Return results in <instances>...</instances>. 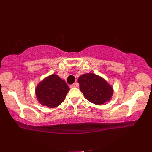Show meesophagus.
<instances>
[{"instance_id":"1","label":"esophagus","mask_w":152,"mask_h":152,"mask_svg":"<svg viewBox=\"0 0 152 152\" xmlns=\"http://www.w3.org/2000/svg\"><path fill=\"white\" fill-rule=\"evenodd\" d=\"M77 87V84L76 83H73V84L70 85V87L71 88H74V87Z\"/></svg>"}]
</instances>
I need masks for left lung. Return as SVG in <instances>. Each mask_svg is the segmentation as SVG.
<instances>
[{"mask_svg":"<svg viewBox=\"0 0 152 152\" xmlns=\"http://www.w3.org/2000/svg\"><path fill=\"white\" fill-rule=\"evenodd\" d=\"M78 83L85 98L95 104H102L109 101L113 94L111 86L104 79L93 73L80 76Z\"/></svg>","mask_w":152,"mask_h":152,"instance_id":"1","label":"left lung"}]
</instances>
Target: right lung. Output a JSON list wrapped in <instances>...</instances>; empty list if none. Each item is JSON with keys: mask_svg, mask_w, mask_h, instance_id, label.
<instances>
[{"mask_svg": "<svg viewBox=\"0 0 152 152\" xmlns=\"http://www.w3.org/2000/svg\"><path fill=\"white\" fill-rule=\"evenodd\" d=\"M69 91V88L65 81L53 74L39 83L37 86L36 94L42 105L54 108L64 101Z\"/></svg>", "mask_w": 152, "mask_h": 152, "instance_id": "obj_1", "label": "right lung"}]
</instances>
